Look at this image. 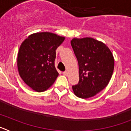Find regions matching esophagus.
I'll list each match as a JSON object with an SVG mask.
<instances>
[{"label": "esophagus", "mask_w": 131, "mask_h": 131, "mask_svg": "<svg viewBox=\"0 0 131 131\" xmlns=\"http://www.w3.org/2000/svg\"><path fill=\"white\" fill-rule=\"evenodd\" d=\"M63 74L65 76H67L68 75V72L67 71H63Z\"/></svg>", "instance_id": "34e87169"}]
</instances>
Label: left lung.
Segmentation results:
<instances>
[{
    "mask_svg": "<svg viewBox=\"0 0 131 131\" xmlns=\"http://www.w3.org/2000/svg\"><path fill=\"white\" fill-rule=\"evenodd\" d=\"M71 45L79 72V81L72 86L73 91L79 98H91L108 84L114 69V58L104 43L92 38H74Z\"/></svg>",
    "mask_w": 131,
    "mask_h": 131,
    "instance_id": "obj_1",
    "label": "left lung"
}]
</instances>
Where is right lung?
I'll return each mask as SVG.
<instances>
[{
    "label": "right lung",
    "instance_id": "right-lung-1",
    "mask_svg": "<svg viewBox=\"0 0 131 131\" xmlns=\"http://www.w3.org/2000/svg\"><path fill=\"white\" fill-rule=\"evenodd\" d=\"M64 39L54 33L42 32L31 35L21 45L18 71L25 84L34 91H46L58 76L54 66L56 50Z\"/></svg>",
    "mask_w": 131,
    "mask_h": 131
}]
</instances>
